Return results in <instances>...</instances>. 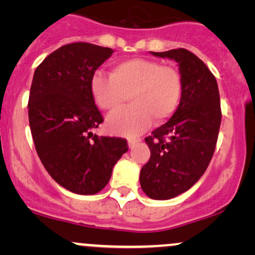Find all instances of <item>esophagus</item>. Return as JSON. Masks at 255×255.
Returning <instances> with one entry per match:
<instances>
[{"instance_id":"1","label":"esophagus","mask_w":255,"mask_h":255,"mask_svg":"<svg viewBox=\"0 0 255 255\" xmlns=\"http://www.w3.org/2000/svg\"><path fill=\"white\" fill-rule=\"evenodd\" d=\"M137 141H139V140H137V139H129V140H128V147L133 148L134 146L136 145Z\"/></svg>"}]
</instances>
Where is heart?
<instances>
[{
    "label": "heart",
    "mask_w": 255,
    "mask_h": 255,
    "mask_svg": "<svg viewBox=\"0 0 255 255\" xmlns=\"http://www.w3.org/2000/svg\"><path fill=\"white\" fill-rule=\"evenodd\" d=\"M95 103L102 110L116 111L127 103L130 108L107 119L111 134L135 136L151 124L171 118L182 96V78L171 66L147 58H129L115 63L110 75L97 73L91 81Z\"/></svg>",
    "instance_id": "obj_1"
}]
</instances>
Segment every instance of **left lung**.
Returning a JSON list of instances; mask_svg holds the SVG:
<instances>
[{
    "instance_id": "8db88e82",
    "label": "left lung",
    "mask_w": 255,
    "mask_h": 255,
    "mask_svg": "<svg viewBox=\"0 0 255 255\" xmlns=\"http://www.w3.org/2000/svg\"><path fill=\"white\" fill-rule=\"evenodd\" d=\"M178 63L182 96L166 124L145 137L151 157L140 171V186L154 200L182 194L209 166L221 127L222 111L216 78L200 58L186 49L153 52Z\"/></svg>"
}]
</instances>
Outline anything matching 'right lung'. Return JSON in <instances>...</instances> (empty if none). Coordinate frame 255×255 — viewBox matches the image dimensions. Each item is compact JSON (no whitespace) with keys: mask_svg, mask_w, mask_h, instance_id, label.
Masks as SVG:
<instances>
[{"mask_svg":"<svg viewBox=\"0 0 255 255\" xmlns=\"http://www.w3.org/2000/svg\"><path fill=\"white\" fill-rule=\"evenodd\" d=\"M113 52L90 43L67 44L51 52L33 74L28 121L38 157L49 175L75 194L102 191L128 151L125 139L91 131L103 122L91 81Z\"/></svg>","mask_w":255,"mask_h":255,"instance_id":"add662e5","label":"right lung"}]
</instances>
